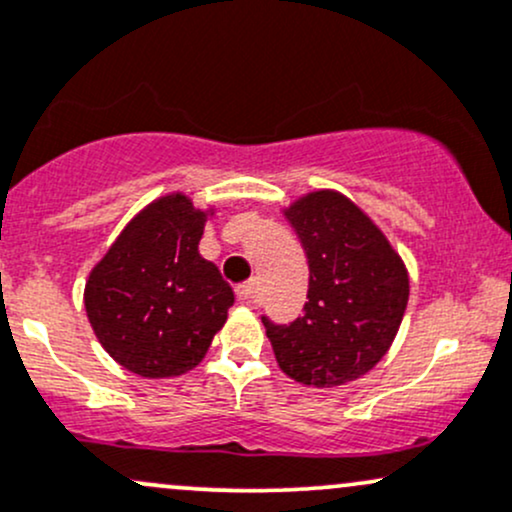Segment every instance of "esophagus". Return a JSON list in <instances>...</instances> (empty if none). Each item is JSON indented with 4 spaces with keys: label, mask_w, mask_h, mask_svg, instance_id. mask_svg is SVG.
<instances>
[{
    "label": "esophagus",
    "mask_w": 512,
    "mask_h": 512,
    "mask_svg": "<svg viewBox=\"0 0 512 512\" xmlns=\"http://www.w3.org/2000/svg\"><path fill=\"white\" fill-rule=\"evenodd\" d=\"M257 294H260V284L257 282H247V284L238 286V299L243 303L257 301Z\"/></svg>",
    "instance_id": "34e87169"
}]
</instances>
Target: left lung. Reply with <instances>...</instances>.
I'll use <instances>...</instances> for the list:
<instances>
[{
	"instance_id": "8db88e82",
	"label": "left lung",
	"mask_w": 512,
	"mask_h": 512,
	"mask_svg": "<svg viewBox=\"0 0 512 512\" xmlns=\"http://www.w3.org/2000/svg\"><path fill=\"white\" fill-rule=\"evenodd\" d=\"M284 216L308 257V303L291 325L262 318L279 369L313 389L372 372L389 352L411 294L406 262L352 199L316 189Z\"/></svg>"
}]
</instances>
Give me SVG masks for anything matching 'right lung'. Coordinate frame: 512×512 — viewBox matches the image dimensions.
Here are the masks:
<instances>
[{
  "instance_id": "1",
  "label": "right lung",
  "mask_w": 512,
  "mask_h": 512,
  "mask_svg": "<svg viewBox=\"0 0 512 512\" xmlns=\"http://www.w3.org/2000/svg\"><path fill=\"white\" fill-rule=\"evenodd\" d=\"M216 209L184 192L140 209L84 284V311L109 357L143 379L192 372L235 303L199 240Z\"/></svg>"
}]
</instances>
